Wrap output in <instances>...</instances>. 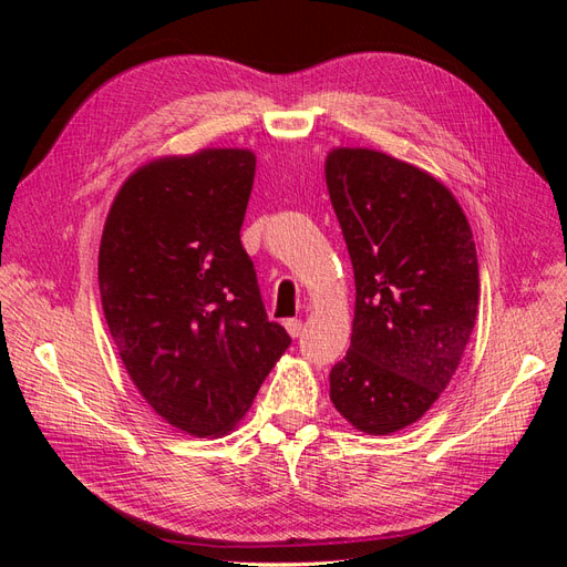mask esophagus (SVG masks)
<instances>
[{
    "label": "esophagus",
    "instance_id": "34e87169",
    "mask_svg": "<svg viewBox=\"0 0 567 567\" xmlns=\"http://www.w3.org/2000/svg\"><path fill=\"white\" fill-rule=\"evenodd\" d=\"M284 326H286V331L290 333V338H298L302 333V321L300 319H286Z\"/></svg>",
    "mask_w": 567,
    "mask_h": 567
}]
</instances>
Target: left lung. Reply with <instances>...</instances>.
Listing matches in <instances>:
<instances>
[{
  "mask_svg": "<svg viewBox=\"0 0 567 567\" xmlns=\"http://www.w3.org/2000/svg\"><path fill=\"white\" fill-rule=\"evenodd\" d=\"M326 186L354 269L350 350L331 402L357 431L390 435L450 385L477 315V255L461 205L423 169L333 148Z\"/></svg>",
  "mask_w": 567,
  "mask_h": 567,
  "instance_id": "left-lung-1",
  "label": "left lung"
}]
</instances>
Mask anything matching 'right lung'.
<instances>
[{"label": "right lung", "mask_w": 567, "mask_h": 567, "mask_svg": "<svg viewBox=\"0 0 567 567\" xmlns=\"http://www.w3.org/2000/svg\"><path fill=\"white\" fill-rule=\"evenodd\" d=\"M252 177L248 148L151 161L120 186L101 236L120 359L153 411L196 437L234 431L290 346L241 246Z\"/></svg>", "instance_id": "right-lung-1"}]
</instances>
